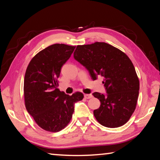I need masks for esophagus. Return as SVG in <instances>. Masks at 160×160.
Segmentation results:
<instances>
[{
	"label": "esophagus",
	"mask_w": 160,
	"mask_h": 160,
	"mask_svg": "<svg viewBox=\"0 0 160 160\" xmlns=\"http://www.w3.org/2000/svg\"><path fill=\"white\" fill-rule=\"evenodd\" d=\"M93 97V96L91 94H84V98H86V99H90Z\"/></svg>",
	"instance_id": "1"
}]
</instances>
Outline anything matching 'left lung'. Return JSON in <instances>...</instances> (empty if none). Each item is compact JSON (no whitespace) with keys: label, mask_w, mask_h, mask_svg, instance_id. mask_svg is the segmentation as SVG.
Here are the masks:
<instances>
[{"label":"left lung","mask_w":160,"mask_h":160,"mask_svg":"<svg viewBox=\"0 0 160 160\" xmlns=\"http://www.w3.org/2000/svg\"><path fill=\"white\" fill-rule=\"evenodd\" d=\"M73 57L93 80L103 78L107 94L93 93L100 101V107L93 111L97 121L108 128L127 123L136 107L140 90L136 71L127 54L109 44L96 42L78 45Z\"/></svg>","instance_id":"8db88e82"}]
</instances>
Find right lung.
<instances>
[{"label": "right lung", "instance_id": "1", "mask_svg": "<svg viewBox=\"0 0 160 160\" xmlns=\"http://www.w3.org/2000/svg\"><path fill=\"white\" fill-rule=\"evenodd\" d=\"M75 48L64 44L50 45L37 53L27 68L24 80L26 109L47 131L58 132L67 127L75 103L84 98L81 92L69 96L57 88L61 68Z\"/></svg>", "mask_w": 160, "mask_h": 160}]
</instances>
